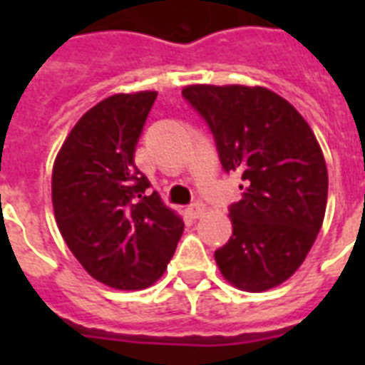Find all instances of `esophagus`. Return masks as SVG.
I'll return each instance as SVG.
<instances>
[{"label":"esophagus","instance_id":"obj_1","mask_svg":"<svg viewBox=\"0 0 365 365\" xmlns=\"http://www.w3.org/2000/svg\"><path fill=\"white\" fill-rule=\"evenodd\" d=\"M187 214L193 217V220H199V217H202L206 214L205 205H202V202H193V205L187 208Z\"/></svg>","mask_w":365,"mask_h":365}]
</instances>
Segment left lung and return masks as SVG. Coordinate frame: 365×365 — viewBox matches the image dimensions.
<instances>
[{
  "instance_id": "1",
  "label": "left lung",
  "mask_w": 365,
  "mask_h": 365,
  "mask_svg": "<svg viewBox=\"0 0 365 365\" xmlns=\"http://www.w3.org/2000/svg\"><path fill=\"white\" fill-rule=\"evenodd\" d=\"M183 98L205 117L225 172L242 199L229 208L233 235L216 250L223 278L259 294L286 282L322 227L328 168L314 132L288 100L265 87L187 85Z\"/></svg>"
}]
</instances>
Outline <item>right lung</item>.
I'll return each instance as SVG.
<instances>
[{
	"mask_svg": "<svg viewBox=\"0 0 365 365\" xmlns=\"http://www.w3.org/2000/svg\"><path fill=\"white\" fill-rule=\"evenodd\" d=\"M157 93L113 94L66 136L53 166L54 220L71 254L98 282L143 289L159 280L183 220L149 195L134 165L138 138Z\"/></svg>",
	"mask_w": 365,
	"mask_h": 365,
	"instance_id": "add662e5",
	"label": "right lung"
}]
</instances>
